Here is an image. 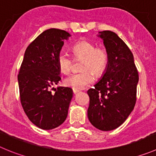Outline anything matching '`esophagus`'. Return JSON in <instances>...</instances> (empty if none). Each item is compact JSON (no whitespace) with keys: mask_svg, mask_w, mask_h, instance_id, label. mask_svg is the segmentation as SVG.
<instances>
[{"mask_svg":"<svg viewBox=\"0 0 156 156\" xmlns=\"http://www.w3.org/2000/svg\"><path fill=\"white\" fill-rule=\"evenodd\" d=\"M72 91H73V93H75V94H76V93H78V91H79V90L75 89V88H73V89H72Z\"/></svg>","mask_w":156,"mask_h":156,"instance_id":"obj_1","label":"esophagus"}]
</instances>
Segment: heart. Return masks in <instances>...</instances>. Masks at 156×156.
Returning <instances> with one entry per match:
<instances>
[{
  "instance_id": "heart-1",
  "label": "heart",
  "mask_w": 156,
  "mask_h": 156,
  "mask_svg": "<svg viewBox=\"0 0 156 156\" xmlns=\"http://www.w3.org/2000/svg\"><path fill=\"white\" fill-rule=\"evenodd\" d=\"M72 52L75 58H83L81 69L83 71L74 74L65 80V85L75 89L86 88L94 81L95 75H100L105 71L108 63V55L102 48H96L88 41H80L73 45ZM58 66L62 73H70L72 66V58L65 52H60L57 58Z\"/></svg>"
}]
</instances>
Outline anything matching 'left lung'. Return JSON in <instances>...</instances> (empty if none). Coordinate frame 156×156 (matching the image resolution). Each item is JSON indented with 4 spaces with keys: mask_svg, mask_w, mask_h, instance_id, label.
I'll return each instance as SVG.
<instances>
[{
    "mask_svg": "<svg viewBox=\"0 0 156 156\" xmlns=\"http://www.w3.org/2000/svg\"><path fill=\"white\" fill-rule=\"evenodd\" d=\"M108 55L101 79L87 93L90 101L88 117L96 129L111 131L126 120L136 102L139 72L132 51L115 32H99Z\"/></svg>",
    "mask_w": 156,
    "mask_h": 156,
    "instance_id": "8db88e82",
    "label": "left lung"
}]
</instances>
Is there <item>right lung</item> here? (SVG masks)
<instances>
[{"mask_svg": "<svg viewBox=\"0 0 156 156\" xmlns=\"http://www.w3.org/2000/svg\"><path fill=\"white\" fill-rule=\"evenodd\" d=\"M70 36L65 30L56 28L42 32L26 49L17 75L24 112L33 124L44 130L65 122L73 97L71 88H52L61 80L57 58L64 40Z\"/></svg>", "mask_w": 156, "mask_h": 156, "instance_id": "1", "label": "right lung"}]
</instances>
